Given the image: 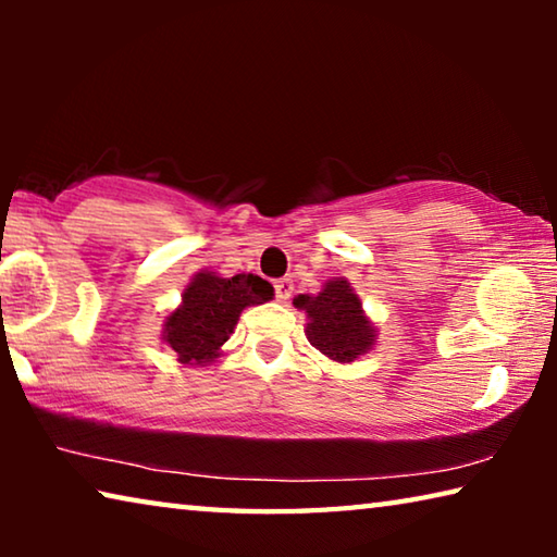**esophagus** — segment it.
<instances>
[{"instance_id": "esophagus-1", "label": "esophagus", "mask_w": 557, "mask_h": 557, "mask_svg": "<svg viewBox=\"0 0 557 557\" xmlns=\"http://www.w3.org/2000/svg\"><path fill=\"white\" fill-rule=\"evenodd\" d=\"M292 289H295V285H292L289 277H282L275 282V297L277 301H287L292 297Z\"/></svg>"}]
</instances>
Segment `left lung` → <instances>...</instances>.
<instances>
[{"label": "left lung", "instance_id": "obj_1", "mask_svg": "<svg viewBox=\"0 0 557 557\" xmlns=\"http://www.w3.org/2000/svg\"><path fill=\"white\" fill-rule=\"evenodd\" d=\"M297 309L309 317L307 338L324 356L338 363H351L373 344V326L361 312V301L346 280H332L319 295H299Z\"/></svg>", "mask_w": 557, "mask_h": 557}]
</instances>
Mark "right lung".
Here are the masks:
<instances>
[{"instance_id":"right-lung-1","label":"right lung","mask_w":557,"mask_h":557,"mask_svg":"<svg viewBox=\"0 0 557 557\" xmlns=\"http://www.w3.org/2000/svg\"><path fill=\"white\" fill-rule=\"evenodd\" d=\"M268 299H272V285L258 275L219 277L199 272L184 289L182 307L166 317L164 342L182 363H209L228 342L243 309Z\"/></svg>"}]
</instances>
